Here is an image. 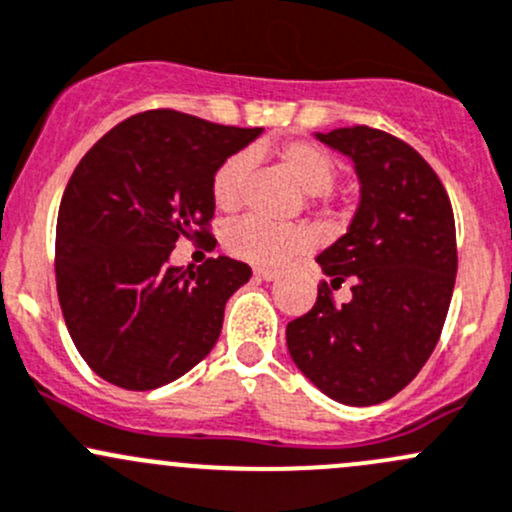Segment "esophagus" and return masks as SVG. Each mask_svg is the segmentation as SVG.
<instances>
[{
    "instance_id": "obj_1",
    "label": "esophagus",
    "mask_w": 512,
    "mask_h": 512,
    "mask_svg": "<svg viewBox=\"0 0 512 512\" xmlns=\"http://www.w3.org/2000/svg\"><path fill=\"white\" fill-rule=\"evenodd\" d=\"M255 277L262 279V282H274V279H279V272H274V270H262V267H257Z\"/></svg>"
}]
</instances>
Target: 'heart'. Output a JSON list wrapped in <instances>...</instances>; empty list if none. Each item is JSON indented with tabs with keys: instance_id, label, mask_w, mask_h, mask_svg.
I'll use <instances>...</instances> for the list:
<instances>
[{
	"instance_id": "obj_1",
	"label": "heart",
	"mask_w": 512,
	"mask_h": 512,
	"mask_svg": "<svg viewBox=\"0 0 512 512\" xmlns=\"http://www.w3.org/2000/svg\"><path fill=\"white\" fill-rule=\"evenodd\" d=\"M279 159L309 196H326L338 179V166L331 154L311 142L284 144ZM250 166L252 159L247 152L230 154L228 159L220 161L211 181L213 203L220 211H235L240 206ZM223 245L238 260L260 267H274L306 250L309 235L299 225H279L257 218V215H247L225 228Z\"/></svg>"
}]
</instances>
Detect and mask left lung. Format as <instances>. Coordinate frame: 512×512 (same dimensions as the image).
<instances>
[{
	"label": "left lung",
	"instance_id": "left-lung-1",
	"mask_svg": "<svg viewBox=\"0 0 512 512\" xmlns=\"http://www.w3.org/2000/svg\"><path fill=\"white\" fill-rule=\"evenodd\" d=\"M353 161L360 203L316 262L324 282L314 309L289 321L297 368L341 405L390 400L422 370L441 336L456 279V225L439 176L417 152L373 127L316 132ZM352 284L336 307L330 289Z\"/></svg>",
	"mask_w": 512,
	"mask_h": 512
}]
</instances>
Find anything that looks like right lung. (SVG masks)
<instances>
[{
	"label": "right lung",
	"mask_w": 512,
	"mask_h": 512,
	"mask_svg": "<svg viewBox=\"0 0 512 512\" xmlns=\"http://www.w3.org/2000/svg\"><path fill=\"white\" fill-rule=\"evenodd\" d=\"M260 134L149 110L112 127L75 166L58 208V301L102 380L157 390L213 351L225 301L252 270L225 255L196 270L169 257L179 238L215 247L213 174Z\"/></svg>",
	"instance_id": "obj_1"
}]
</instances>
